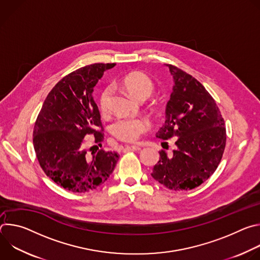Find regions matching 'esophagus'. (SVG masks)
<instances>
[{"label": "esophagus", "mask_w": 260, "mask_h": 260, "mask_svg": "<svg viewBox=\"0 0 260 260\" xmlns=\"http://www.w3.org/2000/svg\"><path fill=\"white\" fill-rule=\"evenodd\" d=\"M123 150L125 152L126 151H140L141 150V147L140 146H135V145H128V146L124 147Z\"/></svg>", "instance_id": "esophagus-1"}]
</instances>
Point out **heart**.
Returning a JSON list of instances; mask_svg holds the SVG:
<instances>
[{
    "mask_svg": "<svg viewBox=\"0 0 260 260\" xmlns=\"http://www.w3.org/2000/svg\"><path fill=\"white\" fill-rule=\"evenodd\" d=\"M120 85L135 99L144 101L154 90V83L147 74L139 71L131 72L120 80ZM110 89L105 88L100 95V107L106 112L110 100ZM150 128V122L144 117H120L111 126L112 134L122 142H136Z\"/></svg>",
    "mask_w": 260,
    "mask_h": 260,
    "instance_id": "1",
    "label": "heart"
}]
</instances>
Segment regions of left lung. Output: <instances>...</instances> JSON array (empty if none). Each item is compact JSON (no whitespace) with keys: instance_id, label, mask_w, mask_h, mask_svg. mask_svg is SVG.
Listing matches in <instances>:
<instances>
[{"instance_id":"left-lung-1","label":"left lung","mask_w":260,"mask_h":260,"mask_svg":"<svg viewBox=\"0 0 260 260\" xmlns=\"http://www.w3.org/2000/svg\"><path fill=\"white\" fill-rule=\"evenodd\" d=\"M175 85L166 109L165 124L156 133L176 139L172 155L159 151L151 176L171 190H190L208 180L221 161L226 129L220 110L204 85L168 63Z\"/></svg>"}]
</instances>
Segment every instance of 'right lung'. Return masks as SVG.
Wrapping results in <instances>:
<instances>
[{"mask_svg":"<svg viewBox=\"0 0 260 260\" xmlns=\"http://www.w3.org/2000/svg\"><path fill=\"white\" fill-rule=\"evenodd\" d=\"M116 63H93L74 71L48 93L34 125L37 159L47 177L72 192H87L114 171L119 154L100 149L87 154L86 136L102 146L104 127L92 98L104 72ZM96 147V146H95Z\"/></svg>","mask_w":260,"mask_h":260,"instance_id":"obj_1","label":"right lung"}]
</instances>
